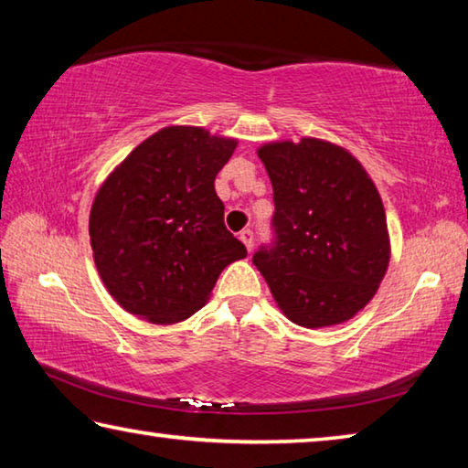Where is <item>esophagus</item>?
I'll return each mask as SVG.
<instances>
[{
  "label": "esophagus",
  "mask_w": 468,
  "mask_h": 468,
  "mask_svg": "<svg viewBox=\"0 0 468 468\" xmlns=\"http://www.w3.org/2000/svg\"><path fill=\"white\" fill-rule=\"evenodd\" d=\"M239 239L243 241L245 248H248V251H251V248H253V231H251V229H243V231L239 233Z\"/></svg>",
  "instance_id": "34e87169"
}]
</instances>
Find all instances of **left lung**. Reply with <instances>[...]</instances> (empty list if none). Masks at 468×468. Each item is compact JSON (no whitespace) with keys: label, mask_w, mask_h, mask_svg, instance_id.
Wrapping results in <instances>:
<instances>
[{"label":"left lung","mask_w":468,"mask_h":468,"mask_svg":"<svg viewBox=\"0 0 468 468\" xmlns=\"http://www.w3.org/2000/svg\"><path fill=\"white\" fill-rule=\"evenodd\" d=\"M272 181V239L251 262L291 322L351 320L382 282L390 241L374 181L345 148L315 138L258 150Z\"/></svg>","instance_id":"8db88e82"}]
</instances>
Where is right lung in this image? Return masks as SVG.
<instances>
[{"label": "right lung", "instance_id": "right-lung-1", "mask_svg": "<svg viewBox=\"0 0 468 468\" xmlns=\"http://www.w3.org/2000/svg\"><path fill=\"white\" fill-rule=\"evenodd\" d=\"M235 140L165 128L107 177L90 210L94 264L123 310L154 324L189 318L223 268L248 256L215 192Z\"/></svg>", "mask_w": 468, "mask_h": 468}]
</instances>
